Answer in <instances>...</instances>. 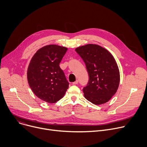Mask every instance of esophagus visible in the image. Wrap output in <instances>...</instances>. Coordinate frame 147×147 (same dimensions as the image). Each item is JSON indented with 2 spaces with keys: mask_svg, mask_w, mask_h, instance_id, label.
Masks as SVG:
<instances>
[{
  "mask_svg": "<svg viewBox=\"0 0 147 147\" xmlns=\"http://www.w3.org/2000/svg\"><path fill=\"white\" fill-rule=\"evenodd\" d=\"M78 83H79V81H78L77 80H76L73 83V84H74V85H75V84H77Z\"/></svg>",
  "mask_w": 147,
  "mask_h": 147,
  "instance_id": "34e87169",
  "label": "esophagus"
}]
</instances>
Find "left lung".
<instances>
[{"label":"left lung","mask_w":147,"mask_h":147,"mask_svg":"<svg viewBox=\"0 0 147 147\" xmlns=\"http://www.w3.org/2000/svg\"><path fill=\"white\" fill-rule=\"evenodd\" d=\"M76 51L85 63L89 82L83 92L85 98L95 105L108 102L118 89L120 75L117 63L105 48L95 44L79 47Z\"/></svg>","instance_id":"1"}]
</instances>
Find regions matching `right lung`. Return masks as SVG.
I'll return each instance as SVG.
<instances>
[{
	"label": "right lung",
	"instance_id": "add662e5",
	"mask_svg": "<svg viewBox=\"0 0 147 147\" xmlns=\"http://www.w3.org/2000/svg\"><path fill=\"white\" fill-rule=\"evenodd\" d=\"M67 51L64 47L46 45L36 51L29 64V85L38 98L46 102L59 100L68 89L69 83L59 65Z\"/></svg>",
	"mask_w": 147,
	"mask_h": 147
}]
</instances>
